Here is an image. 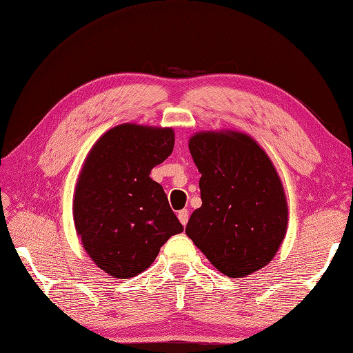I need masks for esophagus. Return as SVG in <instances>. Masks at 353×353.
Returning a JSON list of instances; mask_svg holds the SVG:
<instances>
[{
	"mask_svg": "<svg viewBox=\"0 0 353 353\" xmlns=\"http://www.w3.org/2000/svg\"><path fill=\"white\" fill-rule=\"evenodd\" d=\"M177 217H179V222H181L183 226L188 223V217H190V214H188V210H181L177 212Z\"/></svg>",
	"mask_w": 353,
	"mask_h": 353,
	"instance_id": "1",
	"label": "esophagus"
}]
</instances>
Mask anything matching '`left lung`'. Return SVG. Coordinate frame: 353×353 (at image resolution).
<instances>
[{
  "label": "left lung",
  "instance_id": "1",
  "mask_svg": "<svg viewBox=\"0 0 353 353\" xmlns=\"http://www.w3.org/2000/svg\"><path fill=\"white\" fill-rule=\"evenodd\" d=\"M188 147L200 174L202 206L186 236L228 277H248L277 254L288 230V200L265 150L234 130L199 131Z\"/></svg>",
  "mask_w": 353,
  "mask_h": 353
}]
</instances>
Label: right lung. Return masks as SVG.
I'll return each mask as SVG.
<instances>
[{"mask_svg": "<svg viewBox=\"0 0 353 353\" xmlns=\"http://www.w3.org/2000/svg\"><path fill=\"white\" fill-rule=\"evenodd\" d=\"M174 147V130L121 123L105 131L82 165L73 222L88 257L113 279L150 268L161 246L183 231L150 172Z\"/></svg>", "mask_w": 353, "mask_h": 353, "instance_id": "add662e5", "label": "right lung"}]
</instances>
